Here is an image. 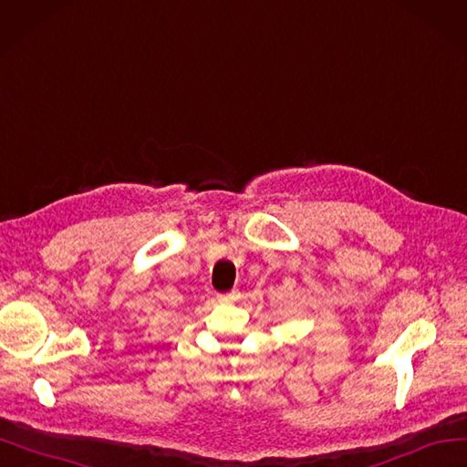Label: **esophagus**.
<instances>
[{
    "label": "esophagus",
    "instance_id": "34e87169",
    "mask_svg": "<svg viewBox=\"0 0 467 467\" xmlns=\"http://www.w3.org/2000/svg\"><path fill=\"white\" fill-rule=\"evenodd\" d=\"M235 295V291H232V293H228V295H218V298L220 300H228V298H232Z\"/></svg>",
    "mask_w": 467,
    "mask_h": 467
}]
</instances>
